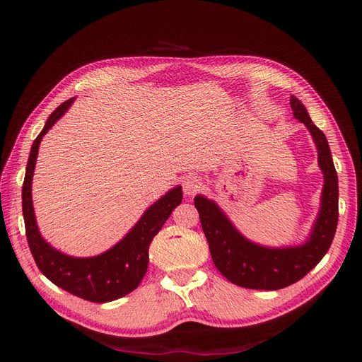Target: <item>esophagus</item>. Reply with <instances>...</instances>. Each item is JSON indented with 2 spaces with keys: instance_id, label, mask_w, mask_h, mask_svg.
I'll use <instances>...</instances> for the list:
<instances>
[{
  "instance_id": "34e87169",
  "label": "esophagus",
  "mask_w": 362,
  "mask_h": 362,
  "mask_svg": "<svg viewBox=\"0 0 362 362\" xmlns=\"http://www.w3.org/2000/svg\"><path fill=\"white\" fill-rule=\"evenodd\" d=\"M201 187H202V180H201V177H196V175H189V177L185 178L182 182L184 193L189 196L198 193L201 190Z\"/></svg>"
}]
</instances>
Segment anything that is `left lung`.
Segmentation results:
<instances>
[{
    "mask_svg": "<svg viewBox=\"0 0 362 362\" xmlns=\"http://www.w3.org/2000/svg\"><path fill=\"white\" fill-rule=\"evenodd\" d=\"M293 116L308 128L323 172L320 211L308 240L290 247H266L240 234L214 201L198 194L194 206L217 270L235 286L252 290H279L302 279L329 250L338 223V177L323 131L311 120L305 105L291 96Z\"/></svg>",
    "mask_w": 362,
    "mask_h": 362,
    "instance_id": "obj_1",
    "label": "left lung"
}]
</instances>
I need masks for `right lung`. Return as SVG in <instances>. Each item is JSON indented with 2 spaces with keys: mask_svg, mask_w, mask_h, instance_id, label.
I'll use <instances>...</instances> for the list:
<instances>
[{
  "mask_svg": "<svg viewBox=\"0 0 362 362\" xmlns=\"http://www.w3.org/2000/svg\"><path fill=\"white\" fill-rule=\"evenodd\" d=\"M75 98L64 101L54 110L40 134L33 141L23 185V214L25 222L27 242L39 270L52 284L84 300L96 303L112 302L124 298L139 287L149 262V245L175 206L182 201L181 185L169 190L152 204L140 217L133 229L104 254L89 258L64 255L47 243L39 233L35 208L31 201V181L42 137L66 113Z\"/></svg>",
  "mask_w": 362,
  "mask_h": 362,
  "instance_id": "obj_1",
  "label": "right lung"
}]
</instances>
